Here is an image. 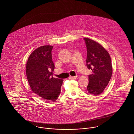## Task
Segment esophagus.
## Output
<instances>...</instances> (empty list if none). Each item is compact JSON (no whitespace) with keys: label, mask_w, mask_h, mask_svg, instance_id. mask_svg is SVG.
I'll return each instance as SVG.
<instances>
[{"label":"esophagus","mask_w":134,"mask_h":134,"mask_svg":"<svg viewBox=\"0 0 134 134\" xmlns=\"http://www.w3.org/2000/svg\"><path fill=\"white\" fill-rule=\"evenodd\" d=\"M77 77V76H71L70 77V79H76Z\"/></svg>","instance_id":"1"}]
</instances>
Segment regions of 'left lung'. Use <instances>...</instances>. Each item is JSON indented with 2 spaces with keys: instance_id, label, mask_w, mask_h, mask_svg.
I'll list each match as a JSON object with an SVG mask.
<instances>
[{
  "instance_id": "1",
  "label": "left lung",
  "mask_w": 134,
  "mask_h": 134,
  "mask_svg": "<svg viewBox=\"0 0 134 134\" xmlns=\"http://www.w3.org/2000/svg\"><path fill=\"white\" fill-rule=\"evenodd\" d=\"M87 51L86 65L92 74L89 75L88 93L98 96L103 92L112 76L111 58L107 51L99 43L87 38H83Z\"/></svg>"
}]
</instances>
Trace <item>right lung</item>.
I'll list each match as a JSON object with an SVG mask.
<instances>
[{"label": "right lung", "instance_id": "add662e5", "mask_svg": "<svg viewBox=\"0 0 134 134\" xmlns=\"http://www.w3.org/2000/svg\"><path fill=\"white\" fill-rule=\"evenodd\" d=\"M53 46H42L30 55L26 64V76L32 91L48 102H55L61 93L63 80L53 77Z\"/></svg>", "mask_w": 134, "mask_h": 134}]
</instances>
